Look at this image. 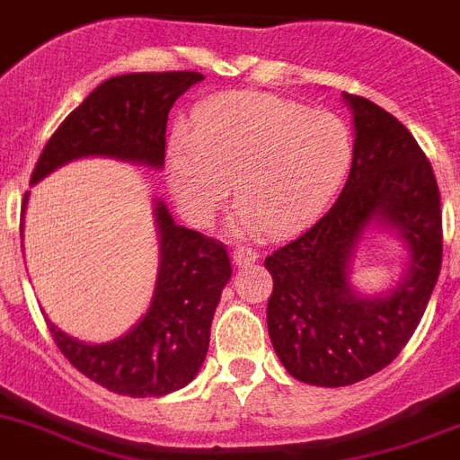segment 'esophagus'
Here are the masks:
<instances>
[{
  "label": "esophagus",
  "instance_id": "obj_1",
  "mask_svg": "<svg viewBox=\"0 0 460 460\" xmlns=\"http://www.w3.org/2000/svg\"><path fill=\"white\" fill-rule=\"evenodd\" d=\"M258 258H260L258 252L252 251V248H248V246H237V248H234V252H233L234 264H239V267H248V264H252Z\"/></svg>",
  "mask_w": 460,
  "mask_h": 460
}]
</instances>
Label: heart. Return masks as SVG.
<instances>
[{"instance_id": "1", "label": "heart", "mask_w": 460, "mask_h": 460, "mask_svg": "<svg viewBox=\"0 0 460 460\" xmlns=\"http://www.w3.org/2000/svg\"><path fill=\"white\" fill-rule=\"evenodd\" d=\"M353 137L335 113L307 111L269 93L205 100L191 125L168 138L166 175L193 226H209L234 189L233 233H294L313 221L342 187Z\"/></svg>"}]
</instances>
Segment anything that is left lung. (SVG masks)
Segmentation results:
<instances>
[{
	"label": "left lung",
	"instance_id": "left-lung-1",
	"mask_svg": "<svg viewBox=\"0 0 460 460\" xmlns=\"http://www.w3.org/2000/svg\"><path fill=\"white\" fill-rule=\"evenodd\" d=\"M353 162L342 193L307 233L264 260L273 278L269 337L282 367L310 385H353L387 367L422 319L442 264V212L422 147L393 113L351 93ZM393 229L407 267L387 293L350 285L369 229Z\"/></svg>",
	"mask_w": 460,
	"mask_h": 460
}]
</instances>
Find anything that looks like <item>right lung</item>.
<instances>
[{"label": "right lung", "mask_w": 460, "mask_h": 460, "mask_svg": "<svg viewBox=\"0 0 460 460\" xmlns=\"http://www.w3.org/2000/svg\"><path fill=\"white\" fill-rule=\"evenodd\" d=\"M202 79L200 73L180 70L118 75L102 82L52 134L31 184L84 157H111L159 171L168 111ZM27 200L24 193V209ZM153 205L159 269L147 313L125 335L102 344L82 342L48 319L57 347L84 376L128 397H164L196 378L208 356L221 292L233 276L221 242L178 226L159 198Z\"/></svg>", "instance_id": "1"}]
</instances>
